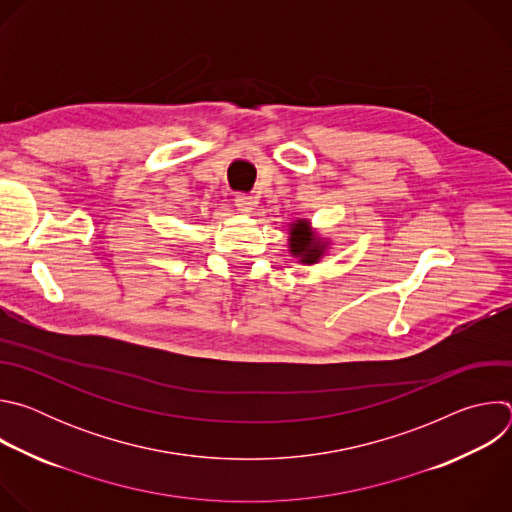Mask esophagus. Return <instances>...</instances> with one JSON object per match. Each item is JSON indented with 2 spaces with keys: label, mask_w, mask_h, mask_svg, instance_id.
Returning <instances> with one entry per match:
<instances>
[{
  "label": "esophagus",
  "mask_w": 512,
  "mask_h": 512,
  "mask_svg": "<svg viewBox=\"0 0 512 512\" xmlns=\"http://www.w3.org/2000/svg\"><path fill=\"white\" fill-rule=\"evenodd\" d=\"M235 204H237V208H239L241 212L251 214L253 208H255V198L249 196V194H237V196H235Z\"/></svg>",
  "instance_id": "esophagus-1"
}]
</instances>
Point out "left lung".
I'll return each mask as SVG.
<instances>
[{"label": "left lung", "mask_w": 512, "mask_h": 512, "mask_svg": "<svg viewBox=\"0 0 512 512\" xmlns=\"http://www.w3.org/2000/svg\"><path fill=\"white\" fill-rule=\"evenodd\" d=\"M328 243L322 241L310 227L308 221L300 218L298 223L291 225L289 229V253L298 257L300 263L314 265L320 261V257L326 253Z\"/></svg>", "instance_id": "left-lung-1"}]
</instances>
